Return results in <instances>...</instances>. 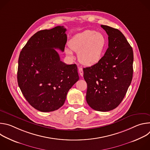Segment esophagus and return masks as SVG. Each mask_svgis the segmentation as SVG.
Listing matches in <instances>:
<instances>
[{
  "mask_svg": "<svg viewBox=\"0 0 150 150\" xmlns=\"http://www.w3.org/2000/svg\"><path fill=\"white\" fill-rule=\"evenodd\" d=\"M78 71H79V73L80 75H81V76H83V72L82 68H78Z\"/></svg>",
  "mask_w": 150,
  "mask_h": 150,
  "instance_id": "34e87169",
  "label": "esophagus"
}]
</instances>
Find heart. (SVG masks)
Masks as SVG:
<instances>
[{"label":"heart","mask_w":150,"mask_h":150,"mask_svg":"<svg viewBox=\"0 0 150 150\" xmlns=\"http://www.w3.org/2000/svg\"><path fill=\"white\" fill-rule=\"evenodd\" d=\"M107 40L105 35L94 30H87L74 36L69 42L70 49L66 53L71 57L73 52H78L79 62L83 65H93L102 57L106 47Z\"/></svg>","instance_id":"b5f03b06"}]
</instances>
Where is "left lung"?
<instances>
[{"mask_svg": "<svg viewBox=\"0 0 150 150\" xmlns=\"http://www.w3.org/2000/svg\"><path fill=\"white\" fill-rule=\"evenodd\" d=\"M108 35L109 47L94 65L83 69L87 83L86 100L97 111L108 112L120 104L133 76V50L117 29L101 25Z\"/></svg>", "mask_w": 150, "mask_h": 150, "instance_id": "left-lung-1", "label": "left lung"}]
</instances>
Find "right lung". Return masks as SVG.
I'll return each mask as SVG.
<instances>
[{
    "instance_id": "1",
    "label": "right lung",
    "mask_w": 150,
    "mask_h": 150,
    "mask_svg": "<svg viewBox=\"0 0 150 150\" xmlns=\"http://www.w3.org/2000/svg\"><path fill=\"white\" fill-rule=\"evenodd\" d=\"M67 29L57 26L34 34L21 50L17 79L23 96L42 112L56 110L63 105L69 89L79 80L76 64L62 62L55 49L64 51Z\"/></svg>"
}]
</instances>
